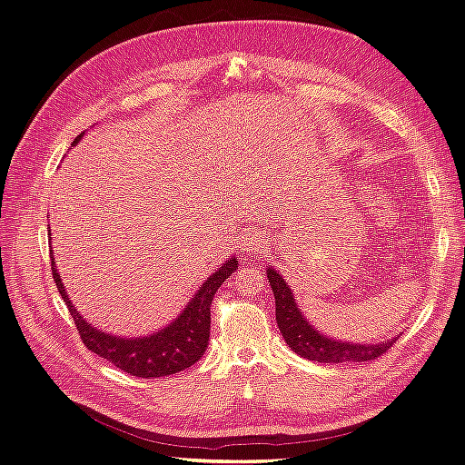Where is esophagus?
<instances>
[{"instance_id": "1", "label": "esophagus", "mask_w": 465, "mask_h": 465, "mask_svg": "<svg viewBox=\"0 0 465 465\" xmlns=\"http://www.w3.org/2000/svg\"><path fill=\"white\" fill-rule=\"evenodd\" d=\"M250 246L252 248H263V238H260L258 234H252V238H250Z\"/></svg>"}]
</instances>
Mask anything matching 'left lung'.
<instances>
[{
    "label": "left lung",
    "mask_w": 465,
    "mask_h": 465,
    "mask_svg": "<svg viewBox=\"0 0 465 465\" xmlns=\"http://www.w3.org/2000/svg\"><path fill=\"white\" fill-rule=\"evenodd\" d=\"M267 279L275 297V318L281 335L285 337L287 345L294 353L318 361V362H364L374 361L380 355H384L391 345L396 343L398 337L388 340L384 343L376 345H359V343H347V341H335L330 337L322 335L316 328L306 322L297 308V302L292 299V292L289 285L283 281L273 267L267 270Z\"/></svg>",
    "instance_id": "8db88e82"
}]
</instances>
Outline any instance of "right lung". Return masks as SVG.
Masks as SVG:
<instances>
[{
  "instance_id": "obj_1",
  "label": "right lung",
  "mask_w": 465,
  "mask_h": 465,
  "mask_svg": "<svg viewBox=\"0 0 465 465\" xmlns=\"http://www.w3.org/2000/svg\"><path fill=\"white\" fill-rule=\"evenodd\" d=\"M234 270H238L236 258L224 262L200 287V291L195 292V297L192 299L186 311L182 312L171 326H166L164 330L149 337L125 340V337H116L101 330H94L91 323H87L79 316L72 301L67 297L58 272H55V263L52 256V275L55 281V287H58L62 299L65 301L67 311L75 322L81 341L85 343V347L93 351L94 355L110 361L116 369L124 371L125 374L139 378H159L176 374L202 359L209 343L211 302H213L217 289L224 283V279H229V275H232Z\"/></svg>"
}]
</instances>
